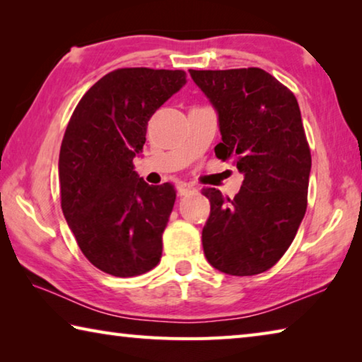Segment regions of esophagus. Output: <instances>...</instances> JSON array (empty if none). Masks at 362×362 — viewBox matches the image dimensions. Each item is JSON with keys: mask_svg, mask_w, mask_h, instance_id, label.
Masks as SVG:
<instances>
[{"mask_svg": "<svg viewBox=\"0 0 362 362\" xmlns=\"http://www.w3.org/2000/svg\"><path fill=\"white\" fill-rule=\"evenodd\" d=\"M196 192V187L192 185V183H187V182H179V185H177V193L180 196H185Z\"/></svg>", "mask_w": 362, "mask_h": 362, "instance_id": "34e87169", "label": "esophagus"}]
</instances>
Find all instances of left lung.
I'll use <instances>...</instances> for the list:
<instances>
[{"mask_svg":"<svg viewBox=\"0 0 362 362\" xmlns=\"http://www.w3.org/2000/svg\"><path fill=\"white\" fill-rule=\"evenodd\" d=\"M218 115L216 156L244 175L230 199L206 188L207 262L231 276L267 272L289 249L306 211L311 153L296 95L262 69L189 70Z\"/></svg>","mask_w":362,"mask_h":362,"instance_id":"obj_1","label":"left lung"}]
</instances>
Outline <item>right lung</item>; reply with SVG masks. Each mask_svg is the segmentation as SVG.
<instances>
[{"mask_svg": "<svg viewBox=\"0 0 362 362\" xmlns=\"http://www.w3.org/2000/svg\"><path fill=\"white\" fill-rule=\"evenodd\" d=\"M185 83L182 70H115L83 95L66 126L59 155L62 212L86 259L113 276H139L161 259L175 189L148 185L132 161L153 113Z\"/></svg>", "mask_w": 362, "mask_h": 362, "instance_id": "obj_1", "label": "right lung"}]
</instances>
